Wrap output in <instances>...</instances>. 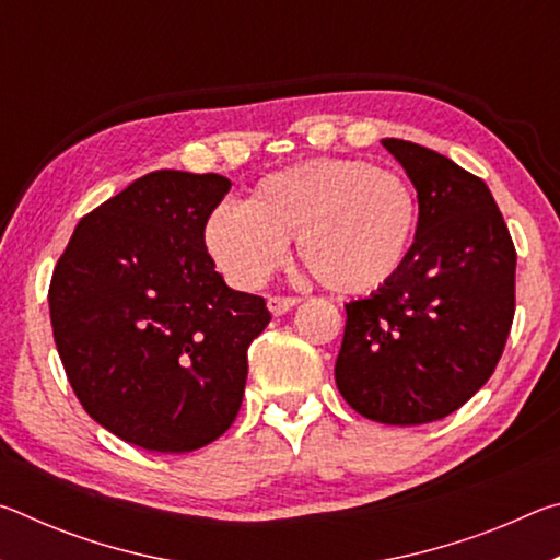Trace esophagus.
<instances>
[{"label": "esophagus", "mask_w": 560, "mask_h": 560, "mask_svg": "<svg viewBox=\"0 0 560 560\" xmlns=\"http://www.w3.org/2000/svg\"><path fill=\"white\" fill-rule=\"evenodd\" d=\"M299 299L296 296H269L267 299V306L273 316H283L287 311H291L293 306H296Z\"/></svg>", "instance_id": "obj_1"}]
</instances>
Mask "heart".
Returning a JSON list of instances; mask_svg holds the SVG:
<instances>
[{
  "label": "heart",
  "mask_w": 560,
  "mask_h": 560,
  "mask_svg": "<svg viewBox=\"0 0 560 560\" xmlns=\"http://www.w3.org/2000/svg\"><path fill=\"white\" fill-rule=\"evenodd\" d=\"M420 232L412 185L365 160L316 158L264 175L246 202L207 214L202 242L226 279L259 287L287 257H299L326 289L371 293L397 279Z\"/></svg>",
  "instance_id": "b5f03b06"
}]
</instances>
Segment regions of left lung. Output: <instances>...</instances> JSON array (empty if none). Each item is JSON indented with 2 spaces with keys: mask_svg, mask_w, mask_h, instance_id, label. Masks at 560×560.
Here are the masks:
<instances>
[{
  "mask_svg": "<svg viewBox=\"0 0 560 560\" xmlns=\"http://www.w3.org/2000/svg\"><path fill=\"white\" fill-rule=\"evenodd\" d=\"M383 148L417 189L420 232L397 279L346 303L336 385L368 420L410 428L459 410L494 373L516 249L485 179L410 140Z\"/></svg>",
  "mask_w": 560,
  "mask_h": 560,
  "instance_id": "8db88e82",
  "label": "left lung"
}]
</instances>
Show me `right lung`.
<instances>
[{
	"label": "right lung",
	"mask_w": 560,
	"mask_h": 560,
	"mask_svg": "<svg viewBox=\"0 0 560 560\" xmlns=\"http://www.w3.org/2000/svg\"><path fill=\"white\" fill-rule=\"evenodd\" d=\"M222 175L158 170L83 217L49 289L63 371L101 428L163 454L200 450L242 407L246 350L271 320L205 249Z\"/></svg>",
	"instance_id": "obj_1"
}]
</instances>
